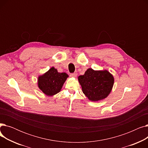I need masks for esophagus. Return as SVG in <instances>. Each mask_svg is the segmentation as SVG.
<instances>
[{
    "label": "esophagus",
    "mask_w": 148,
    "mask_h": 148,
    "mask_svg": "<svg viewBox=\"0 0 148 148\" xmlns=\"http://www.w3.org/2000/svg\"><path fill=\"white\" fill-rule=\"evenodd\" d=\"M77 75V73H74L70 74V76L72 77H76Z\"/></svg>",
    "instance_id": "obj_1"
}]
</instances>
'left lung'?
<instances>
[{
    "label": "left lung",
    "mask_w": 148,
    "mask_h": 148,
    "mask_svg": "<svg viewBox=\"0 0 148 148\" xmlns=\"http://www.w3.org/2000/svg\"><path fill=\"white\" fill-rule=\"evenodd\" d=\"M83 94L92 101L105 99L110 94L114 84V77L107 70L95 71L88 69L78 77Z\"/></svg>",
    "instance_id": "obj_1"
}]
</instances>
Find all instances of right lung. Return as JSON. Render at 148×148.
I'll list each match as a JSON object with an SVG mask.
<instances>
[{
  "label": "right lung",
  "instance_id": "right-lung-1",
  "mask_svg": "<svg viewBox=\"0 0 148 148\" xmlns=\"http://www.w3.org/2000/svg\"><path fill=\"white\" fill-rule=\"evenodd\" d=\"M68 77L66 73H58L56 69L51 67L38 77V86L47 96H53L60 91Z\"/></svg>",
  "mask_w": 148,
  "mask_h": 148
}]
</instances>
